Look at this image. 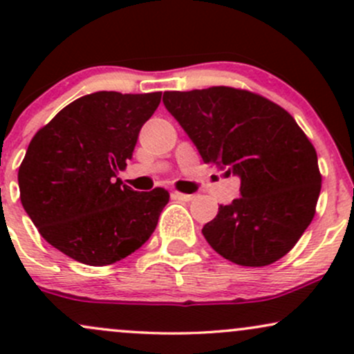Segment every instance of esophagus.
I'll use <instances>...</instances> for the list:
<instances>
[{"instance_id":"esophagus-1","label":"esophagus","mask_w":354,"mask_h":354,"mask_svg":"<svg viewBox=\"0 0 354 354\" xmlns=\"http://www.w3.org/2000/svg\"><path fill=\"white\" fill-rule=\"evenodd\" d=\"M171 198L178 201H191L194 198V194H185V193H178V191H174V193H171Z\"/></svg>"}]
</instances>
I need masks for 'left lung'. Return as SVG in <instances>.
Returning <instances> with one entry per match:
<instances>
[{
  "label": "left lung",
  "mask_w": 354,
  "mask_h": 354,
  "mask_svg": "<svg viewBox=\"0 0 354 354\" xmlns=\"http://www.w3.org/2000/svg\"><path fill=\"white\" fill-rule=\"evenodd\" d=\"M163 103L206 165L241 180L239 198L203 226L209 246L241 266L283 258L310 226L321 191L315 146L295 118L228 86L165 91Z\"/></svg>",
  "instance_id": "left-lung-1"
}]
</instances>
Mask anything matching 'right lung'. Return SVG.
I'll return each mask as SVG.
<instances>
[{
    "mask_svg": "<svg viewBox=\"0 0 354 354\" xmlns=\"http://www.w3.org/2000/svg\"><path fill=\"white\" fill-rule=\"evenodd\" d=\"M161 93L98 91L63 108L33 136L18 171L19 198L39 234L76 261L106 266L148 241L168 191L118 178Z\"/></svg>",
    "mask_w": 354,
    "mask_h": 354,
    "instance_id": "1",
    "label": "right lung"
}]
</instances>
